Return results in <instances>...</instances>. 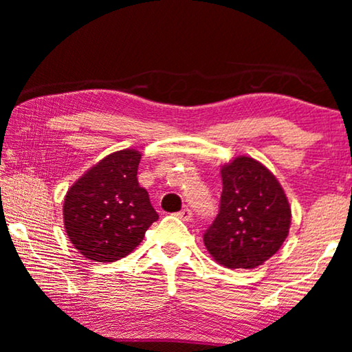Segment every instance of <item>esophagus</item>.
I'll return each instance as SVG.
<instances>
[{"instance_id":"esophagus-1","label":"esophagus","mask_w":352,"mask_h":352,"mask_svg":"<svg viewBox=\"0 0 352 352\" xmlns=\"http://www.w3.org/2000/svg\"><path fill=\"white\" fill-rule=\"evenodd\" d=\"M176 216L179 219H182V221H190L192 219V211L189 208H184V210H181Z\"/></svg>"}]
</instances>
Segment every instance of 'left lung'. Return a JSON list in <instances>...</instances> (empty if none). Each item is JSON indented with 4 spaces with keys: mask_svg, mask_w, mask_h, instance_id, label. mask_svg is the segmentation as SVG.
<instances>
[{
    "mask_svg": "<svg viewBox=\"0 0 352 352\" xmlns=\"http://www.w3.org/2000/svg\"><path fill=\"white\" fill-rule=\"evenodd\" d=\"M219 213L204 242L216 263L229 269L261 266L285 242L292 208L277 177L252 157L221 168Z\"/></svg>",
    "mask_w": 352,
    "mask_h": 352,
    "instance_id": "left-lung-1",
    "label": "left lung"
}]
</instances>
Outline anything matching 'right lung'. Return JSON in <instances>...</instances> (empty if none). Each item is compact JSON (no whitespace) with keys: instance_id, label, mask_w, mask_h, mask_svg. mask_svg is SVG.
<instances>
[{"instance_id":"add662e5","label":"right lung","mask_w":352,"mask_h":352,"mask_svg":"<svg viewBox=\"0 0 352 352\" xmlns=\"http://www.w3.org/2000/svg\"><path fill=\"white\" fill-rule=\"evenodd\" d=\"M141 152L124 148L104 157L67 190L64 226L85 258L112 263L128 256L158 219L138 182Z\"/></svg>"}]
</instances>
